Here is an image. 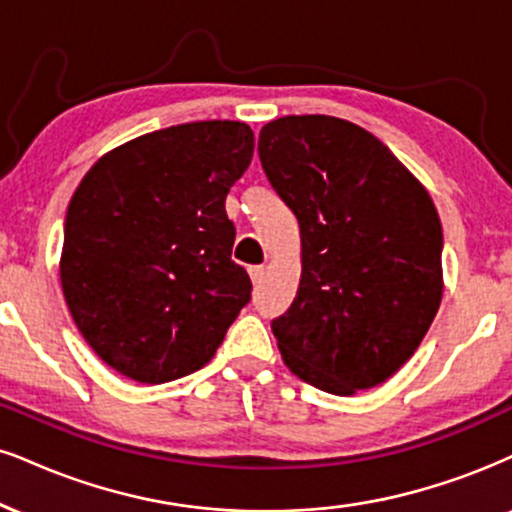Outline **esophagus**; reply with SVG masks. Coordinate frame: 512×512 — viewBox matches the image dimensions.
<instances>
[{"mask_svg": "<svg viewBox=\"0 0 512 512\" xmlns=\"http://www.w3.org/2000/svg\"><path fill=\"white\" fill-rule=\"evenodd\" d=\"M249 275H251V282H254V285H258V282L263 280V275H266V268H263V266H251L249 268Z\"/></svg>", "mask_w": 512, "mask_h": 512, "instance_id": "obj_1", "label": "esophagus"}]
</instances>
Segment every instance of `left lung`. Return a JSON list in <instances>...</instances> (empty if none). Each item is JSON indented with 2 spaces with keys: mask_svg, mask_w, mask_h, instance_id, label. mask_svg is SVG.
<instances>
[{
  "mask_svg": "<svg viewBox=\"0 0 512 512\" xmlns=\"http://www.w3.org/2000/svg\"><path fill=\"white\" fill-rule=\"evenodd\" d=\"M258 156L301 230V285L270 327L287 368L351 396L413 356L441 304L444 235L427 189L349 121L285 116Z\"/></svg>",
  "mask_w": 512,
  "mask_h": 512,
  "instance_id": "1",
  "label": "left lung"
}]
</instances>
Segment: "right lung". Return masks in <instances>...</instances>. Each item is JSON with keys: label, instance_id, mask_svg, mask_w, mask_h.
Wrapping results in <instances>:
<instances>
[{"label": "right lung", "instance_id": "1", "mask_svg": "<svg viewBox=\"0 0 512 512\" xmlns=\"http://www.w3.org/2000/svg\"><path fill=\"white\" fill-rule=\"evenodd\" d=\"M254 156L237 121L149 132L113 149L75 189L61 287L85 342L130 380L204 368L251 299L232 261L225 197Z\"/></svg>", "mask_w": 512, "mask_h": 512}]
</instances>
